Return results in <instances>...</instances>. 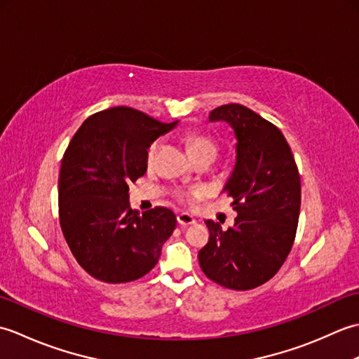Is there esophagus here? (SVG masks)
<instances>
[{"label": "esophagus", "instance_id": "1", "mask_svg": "<svg viewBox=\"0 0 359 359\" xmlns=\"http://www.w3.org/2000/svg\"><path fill=\"white\" fill-rule=\"evenodd\" d=\"M177 222L182 226H188V225H194L196 219L191 215H188V212H180V215H177Z\"/></svg>", "mask_w": 359, "mask_h": 359}]
</instances>
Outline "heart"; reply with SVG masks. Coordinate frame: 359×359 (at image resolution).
<instances>
[{"label": "heart", "mask_w": 359, "mask_h": 359, "mask_svg": "<svg viewBox=\"0 0 359 359\" xmlns=\"http://www.w3.org/2000/svg\"><path fill=\"white\" fill-rule=\"evenodd\" d=\"M184 142L187 144V149L189 152V156L193 158L203 154V152H215L216 154V144L212 142L210 137H207L205 134H199V133H187L184 135ZM160 148V140H154L149 143V147L147 149V162L151 165L154 162V158L157 156ZM202 196L201 189H189V191H180L177 193V199L184 203H194L199 197Z\"/></svg>", "instance_id": "b5f03b06"}]
</instances>
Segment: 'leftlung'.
Segmentation results:
<instances>
[{"label":"left lung","instance_id":"1","mask_svg":"<svg viewBox=\"0 0 359 359\" xmlns=\"http://www.w3.org/2000/svg\"><path fill=\"white\" fill-rule=\"evenodd\" d=\"M210 121L234 129L236 165L224 193L238 211L234 226L207 220L208 243L199 251L205 276L231 290H251L279 271L293 247L301 210V177L278 126L238 103L212 109Z\"/></svg>","mask_w":359,"mask_h":359}]
</instances>
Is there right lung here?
Segmentation results:
<instances>
[{
	"label": "right lung",
	"instance_id": "obj_1",
	"mask_svg": "<svg viewBox=\"0 0 359 359\" xmlns=\"http://www.w3.org/2000/svg\"><path fill=\"white\" fill-rule=\"evenodd\" d=\"M177 121L162 123L126 106L88 117L62 158L60 226L75 261L90 276L123 284L154 269L175 215L129 207V184L147 172V149Z\"/></svg>",
	"mask_w": 359,
	"mask_h": 359
}]
</instances>
